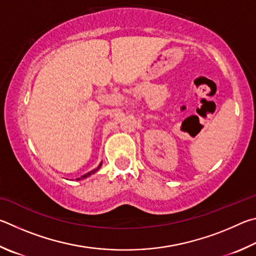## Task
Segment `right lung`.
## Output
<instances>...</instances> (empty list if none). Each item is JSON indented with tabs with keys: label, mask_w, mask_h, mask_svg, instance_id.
Wrapping results in <instances>:
<instances>
[{
	"label": "right lung",
	"mask_w": 256,
	"mask_h": 256,
	"mask_svg": "<svg viewBox=\"0 0 256 256\" xmlns=\"http://www.w3.org/2000/svg\"><path fill=\"white\" fill-rule=\"evenodd\" d=\"M102 164V163H101ZM101 164L100 165H98V166L96 168H94L93 170V171H91V172H88V173H86V174H84V176H80V178H76V180H82V178H88V176H91V174H94V173H96V171H98V168H100V166H101Z\"/></svg>",
	"instance_id": "obj_1"
}]
</instances>
